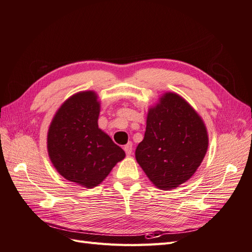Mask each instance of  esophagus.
Instances as JSON below:
<instances>
[{"instance_id":"1","label":"esophagus","mask_w":252,"mask_h":252,"mask_svg":"<svg viewBox=\"0 0 252 252\" xmlns=\"http://www.w3.org/2000/svg\"><path fill=\"white\" fill-rule=\"evenodd\" d=\"M124 149H125L126 153V156L130 157L131 154H132V152H133V144L130 141V143H127V144L125 146Z\"/></svg>"}]
</instances>
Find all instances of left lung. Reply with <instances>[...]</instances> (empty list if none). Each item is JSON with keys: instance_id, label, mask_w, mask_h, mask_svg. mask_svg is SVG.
Instances as JSON below:
<instances>
[{"instance_id": "1", "label": "left lung", "mask_w": 252, "mask_h": 252, "mask_svg": "<svg viewBox=\"0 0 252 252\" xmlns=\"http://www.w3.org/2000/svg\"><path fill=\"white\" fill-rule=\"evenodd\" d=\"M209 147L200 115L176 93H165L147 115L145 137L135 158L158 189H175L193 176Z\"/></svg>"}]
</instances>
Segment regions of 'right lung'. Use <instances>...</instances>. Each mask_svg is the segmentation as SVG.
Masks as SVG:
<instances>
[{
    "label": "right lung",
    "instance_id": "right-lung-1",
    "mask_svg": "<svg viewBox=\"0 0 252 252\" xmlns=\"http://www.w3.org/2000/svg\"><path fill=\"white\" fill-rule=\"evenodd\" d=\"M100 101L93 90L76 93L57 109L48 131L49 158L57 172L86 189L102 183L126 157L98 126Z\"/></svg>",
    "mask_w": 252,
    "mask_h": 252
}]
</instances>
